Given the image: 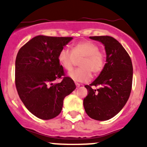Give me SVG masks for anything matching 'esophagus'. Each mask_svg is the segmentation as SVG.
I'll use <instances>...</instances> for the list:
<instances>
[{
	"label": "esophagus",
	"mask_w": 147,
	"mask_h": 147,
	"mask_svg": "<svg viewBox=\"0 0 147 147\" xmlns=\"http://www.w3.org/2000/svg\"><path fill=\"white\" fill-rule=\"evenodd\" d=\"M76 87H77V88H80V83L76 82Z\"/></svg>",
	"instance_id": "1"
}]
</instances>
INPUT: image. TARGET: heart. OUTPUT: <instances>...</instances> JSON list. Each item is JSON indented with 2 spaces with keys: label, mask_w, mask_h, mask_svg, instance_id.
<instances>
[{
  "label": "heart",
  "mask_w": 147,
  "mask_h": 147,
  "mask_svg": "<svg viewBox=\"0 0 147 147\" xmlns=\"http://www.w3.org/2000/svg\"><path fill=\"white\" fill-rule=\"evenodd\" d=\"M80 61L81 67L69 73L70 77L76 82H85L90 80L93 75H98L105 65V56L99 51V46L90 40H82L74 44L69 49L63 48L58 54V60L66 71H71Z\"/></svg>",
  "instance_id": "b5f03b06"
}]
</instances>
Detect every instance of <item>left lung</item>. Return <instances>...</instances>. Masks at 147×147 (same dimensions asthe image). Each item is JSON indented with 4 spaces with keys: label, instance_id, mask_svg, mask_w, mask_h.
I'll return each mask as SVG.
<instances>
[{
    "label": "left lung",
    "instance_id": "8db88e82",
    "mask_svg": "<svg viewBox=\"0 0 147 147\" xmlns=\"http://www.w3.org/2000/svg\"><path fill=\"white\" fill-rule=\"evenodd\" d=\"M102 42L107 59L103 71L89 85H85L88 94L83 101L85 112L91 119L106 121L121 111L132 90V60L121 44L110 36L90 37ZM93 86H100L93 89Z\"/></svg>",
    "mask_w": 147,
    "mask_h": 147
}]
</instances>
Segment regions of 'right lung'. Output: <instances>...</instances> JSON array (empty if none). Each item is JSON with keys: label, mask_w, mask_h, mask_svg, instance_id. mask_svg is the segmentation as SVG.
<instances>
[{"label": "right lung", "mask_w": 147, "mask_h": 147, "mask_svg": "<svg viewBox=\"0 0 147 147\" xmlns=\"http://www.w3.org/2000/svg\"><path fill=\"white\" fill-rule=\"evenodd\" d=\"M71 37L39 35L20 49L15 61V85L20 99L33 115L43 120L62 111L65 97L76 89L66 76L58 54ZM62 78L59 83L54 81Z\"/></svg>", "instance_id": "right-lung-1"}]
</instances>
